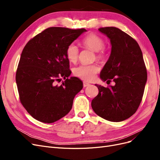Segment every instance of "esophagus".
I'll return each instance as SVG.
<instances>
[{"instance_id": "esophagus-1", "label": "esophagus", "mask_w": 160, "mask_h": 160, "mask_svg": "<svg viewBox=\"0 0 160 160\" xmlns=\"http://www.w3.org/2000/svg\"><path fill=\"white\" fill-rule=\"evenodd\" d=\"M90 84L89 83H88V82H86V81H83V88H86V87H88V86H89Z\"/></svg>"}]
</instances>
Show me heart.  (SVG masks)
Here are the masks:
<instances>
[{"label":"heart","mask_w":160,"mask_h":160,"mask_svg":"<svg viewBox=\"0 0 160 160\" xmlns=\"http://www.w3.org/2000/svg\"><path fill=\"white\" fill-rule=\"evenodd\" d=\"M83 45L92 51H95V58L99 61H103L106 56V50L104 47L105 41L98 35L90 33L82 41ZM79 54V48L74 43L69 45L66 49V56L67 59L71 62H75L78 59ZM99 70L98 65H81L75 67L73 74L78 78L86 81H93L96 74Z\"/></svg>","instance_id":"heart-1"}]
</instances>
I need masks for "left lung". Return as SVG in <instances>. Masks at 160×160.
<instances>
[{"mask_svg":"<svg viewBox=\"0 0 160 160\" xmlns=\"http://www.w3.org/2000/svg\"><path fill=\"white\" fill-rule=\"evenodd\" d=\"M99 31L107 35L111 52L100 77L115 83L105 88L95 85L99 93L91 101L95 113L106 120L119 122L133 115L142 100L147 81V69L137 41L119 28L101 27ZM107 81V82H108Z\"/></svg>","mask_w":160,"mask_h":160,"instance_id":"1","label":"left lung"}]
</instances>
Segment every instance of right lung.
<instances>
[{
	"mask_svg": "<svg viewBox=\"0 0 160 160\" xmlns=\"http://www.w3.org/2000/svg\"><path fill=\"white\" fill-rule=\"evenodd\" d=\"M85 28L49 27L28 41L24 47L16 72L21 104L33 118L51 123L63 118L72 108L83 83L71 75L66 49ZM62 77L61 86L55 82Z\"/></svg>",
	"mask_w": 160,
	"mask_h": 160,
	"instance_id": "right-lung-1",
	"label": "right lung"
}]
</instances>
